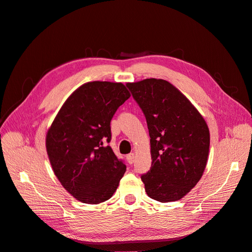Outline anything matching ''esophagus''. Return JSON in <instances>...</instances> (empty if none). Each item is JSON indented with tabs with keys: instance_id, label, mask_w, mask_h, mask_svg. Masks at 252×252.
Segmentation results:
<instances>
[{
	"instance_id": "1",
	"label": "esophagus",
	"mask_w": 252,
	"mask_h": 252,
	"mask_svg": "<svg viewBox=\"0 0 252 252\" xmlns=\"http://www.w3.org/2000/svg\"><path fill=\"white\" fill-rule=\"evenodd\" d=\"M127 162L129 163V164H132V163H134V159H135V155L133 154H129V155H127Z\"/></svg>"
}]
</instances>
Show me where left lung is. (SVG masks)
<instances>
[{"mask_svg": "<svg viewBox=\"0 0 252 252\" xmlns=\"http://www.w3.org/2000/svg\"><path fill=\"white\" fill-rule=\"evenodd\" d=\"M146 118L151 168L141 179L149 197L179 201L202 178L210 145L202 114L172 84L162 79L127 83Z\"/></svg>", "mask_w": 252, "mask_h": 252, "instance_id": "1", "label": "left lung"}]
</instances>
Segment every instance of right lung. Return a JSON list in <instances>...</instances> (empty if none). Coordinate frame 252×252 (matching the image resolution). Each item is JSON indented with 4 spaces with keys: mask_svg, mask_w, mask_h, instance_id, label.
Instances as JSON below:
<instances>
[{
    "mask_svg": "<svg viewBox=\"0 0 252 252\" xmlns=\"http://www.w3.org/2000/svg\"><path fill=\"white\" fill-rule=\"evenodd\" d=\"M129 97L122 83H85L65 101L48 129L46 150L52 170L82 203L109 200L126 171L105 143L111 140L113 114Z\"/></svg>",
    "mask_w": 252,
    "mask_h": 252,
    "instance_id": "add662e5",
    "label": "right lung"
}]
</instances>
